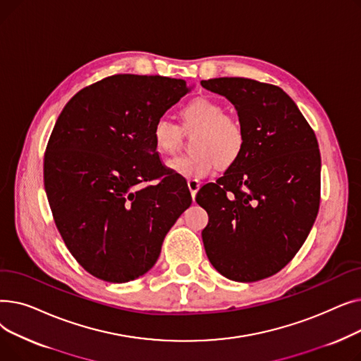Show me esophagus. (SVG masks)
Returning a JSON list of instances; mask_svg holds the SVG:
<instances>
[{
    "label": "esophagus",
    "instance_id": "34e87169",
    "mask_svg": "<svg viewBox=\"0 0 361 361\" xmlns=\"http://www.w3.org/2000/svg\"><path fill=\"white\" fill-rule=\"evenodd\" d=\"M187 185H188V190H190V193H192V197L195 199L197 192H199V188H200V181H197V180H188Z\"/></svg>",
    "mask_w": 361,
    "mask_h": 361
}]
</instances>
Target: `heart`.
Instances as JSON below:
<instances>
[{"label":"heart","instance_id":"heart-1","mask_svg":"<svg viewBox=\"0 0 361 361\" xmlns=\"http://www.w3.org/2000/svg\"><path fill=\"white\" fill-rule=\"evenodd\" d=\"M180 118L185 131L199 130L195 139L196 154L181 155L168 161L173 173L190 180L209 176L216 166L230 165L237 159L244 145V131L234 117L226 116L222 104L209 98H197L184 105ZM152 139L161 154L174 155L183 143V130L166 117L155 121Z\"/></svg>","mask_w":361,"mask_h":361}]
</instances>
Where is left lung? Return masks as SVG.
Returning <instances> with one entry per match:
<instances>
[{"label":"left lung","mask_w":361,"mask_h":361,"mask_svg":"<svg viewBox=\"0 0 361 361\" xmlns=\"http://www.w3.org/2000/svg\"><path fill=\"white\" fill-rule=\"evenodd\" d=\"M200 85L234 105L244 131L237 159L196 196L209 215L203 245L221 275L255 282L286 267L312 230L320 202L319 145L281 87L243 78Z\"/></svg>","instance_id":"1"}]
</instances>
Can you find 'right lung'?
I'll return each instance as SVG.
<instances>
[{
  "instance_id": "right-lung-1",
  "label": "right lung",
  "mask_w": 361,
  "mask_h": 361,
  "mask_svg": "<svg viewBox=\"0 0 361 361\" xmlns=\"http://www.w3.org/2000/svg\"><path fill=\"white\" fill-rule=\"evenodd\" d=\"M190 90L181 79L116 74L75 93L56 120L45 192L67 249L93 276L121 283L145 275L192 204L152 139L155 121ZM152 179L160 181L140 187Z\"/></svg>"
}]
</instances>
